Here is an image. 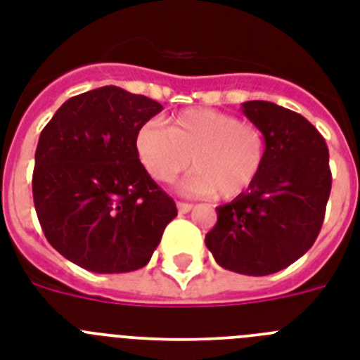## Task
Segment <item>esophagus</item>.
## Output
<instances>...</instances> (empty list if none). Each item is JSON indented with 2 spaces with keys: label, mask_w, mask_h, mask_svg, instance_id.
Here are the masks:
<instances>
[{
  "label": "esophagus",
  "mask_w": 360,
  "mask_h": 360,
  "mask_svg": "<svg viewBox=\"0 0 360 360\" xmlns=\"http://www.w3.org/2000/svg\"><path fill=\"white\" fill-rule=\"evenodd\" d=\"M192 208H194V205H192V203H185V201H177V210H179V214L190 212Z\"/></svg>",
  "instance_id": "34e87169"
}]
</instances>
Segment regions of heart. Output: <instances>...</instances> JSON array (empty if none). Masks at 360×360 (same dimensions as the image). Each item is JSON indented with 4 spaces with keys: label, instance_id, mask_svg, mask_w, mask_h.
<instances>
[{
    "label": "heart",
    "instance_id": "obj_1",
    "mask_svg": "<svg viewBox=\"0 0 360 360\" xmlns=\"http://www.w3.org/2000/svg\"><path fill=\"white\" fill-rule=\"evenodd\" d=\"M135 150L144 170L159 183H170L192 168L185 190L194 195L234 199L258 181L267 155V137L252 122L210 108L175 113L168 126L148 122L137 131Z\"/></svg>",
    "mask_w": 360,
    "mask_h": 360
}]
</instances>
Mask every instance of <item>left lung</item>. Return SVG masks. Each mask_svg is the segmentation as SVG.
Masks as SVG:
<instances>
[{"label": "left lung", "instance_id": "8db88e82", "mask_svg": "<svg viewBox=\"0 0 360 360\" xmlns=\"http://www.w3.org/2000/svg\"><path fill=\"white\" fill-rule=\"evenodd\" d=\"M241 111L267 137L264 170L245 194L216 208L205 243L223 269L267 276L306 255L319 236L331 192L329 152L295 111L265 101L245 102Z\"/></svg>", "mask_w": 360, "mask_h": 360}]
</instances>
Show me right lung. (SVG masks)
Wrapping results in <instances>:
<instances>
[{"mask_svg":"<svg viewBox=\"0 0 360 360\" xmlns=\"http://www.w3.org/2000/svg\"><path fill=\"white\" fill-rule=\"evenodd\" d=\"M162 105L104 86L69 98L40 134L32 198L45 238L91 273L144 267L177 216L150 177L135 137Z\"/></svg>","mask_w":360,"mask_h":360,"instance_id":"obj_1","label":"right lung"}]
</instances>
